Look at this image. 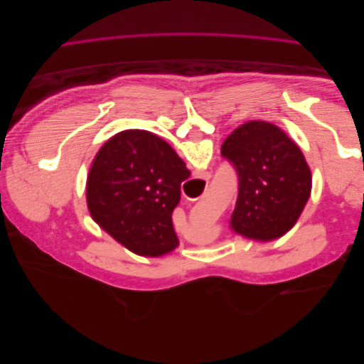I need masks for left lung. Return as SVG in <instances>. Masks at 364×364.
<instances>
[{
	"mask_svg": "<svg viewBox=\"0 0 364 364\" xmlns=\"http://www.w3.org/2000/svg\"><path fill=\"white\" fill-rule=\"evenodd\" d=\"M222 156L238 176L232 230L269 241L291 229L311 193V171L301 149L274 124L249 121L225 139Z\"/></svg>",
	"mask_w": 364,
	"mask_h": 364,
	"instance_id": "8db88e82",
	"label": "left lung"
}]
</instances>
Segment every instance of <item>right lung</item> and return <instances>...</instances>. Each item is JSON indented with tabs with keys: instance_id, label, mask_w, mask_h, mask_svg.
Returning a JSON list of instances; mask_svg holds the SVG:
<instances>
[{
	"instance_id": "add662e5",
	"label": "right lung",
	"mask_w": 364,
	"mask_h": 364,
	"mask_svg": "<svg viewBox=\"0 0 364 364\" xmlns=\"http://www.w3.org/2000/svg\"><path fill=\"white\" fill-rule=\"evenodd\" d=\"M190 170L170 144L147 130H124L97 153L86 199L95 222L129 250L159 257L179 245L171 214Z\"/></svg>"
}]
</instances>
